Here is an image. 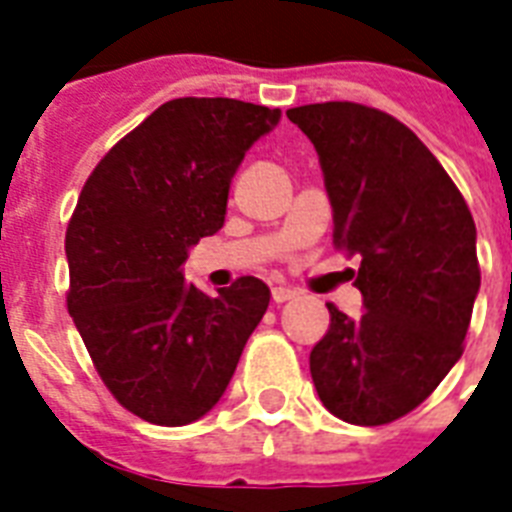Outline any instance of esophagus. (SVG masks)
Here are the masks:
<instances>
[{
  "instance_id": "obj_1",
  "label": "esophagus",
  "mask_w": 512,
  "mask_h": 512,
  "mask_svg": "<svg viewBox=\"0 0 512 512\" xmlns=\"http://www.w3.org/2000/svg\"><path fill=\"white\" fill-rule=\"evenodd\" d=\"M295 295H297V289L287 287V284H276V287L271 289L273 303H287V300H292Z\"/></svg>"
}]
</instances>
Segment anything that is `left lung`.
Wrapping results in <instances>:
<instances>
[{
  "label": "left lung",
  "instance_id": "obj_1",
  "mask_svg": "<svg viewBox=\"0 0 512 512\" xmlns=\"http://www.w3.org/2000/svg\"><path fill=\"white\" fill-rule=\"evenodd\" d=\"M319 151L335 231L358 255L366 311L329 303L311 350L321 404L350 425H388L438 388L465 350L481 287L476 223L428 146L380 108L329 100L287 111Z\"/></svg>",
  "mask_w": 512,
  "mask_h": 512
}]
</instances>
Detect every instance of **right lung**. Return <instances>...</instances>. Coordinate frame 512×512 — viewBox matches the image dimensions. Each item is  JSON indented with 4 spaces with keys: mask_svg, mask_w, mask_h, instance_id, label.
<instances>
[{
    "mask_svg": "<svg viewBox=\"0 0 512 512\" xmlns=\"http://www.w3.org/2000/svg\"><path fill=\"white\" fill-rule=\"evenodd\" d=\"M279 108L175 98L84 183L66 231L68 313L111 396L140 420L188 425L220 401L271 292L241 276L204 295L188 247L223 228L228 188Z\"/></svg>",
    "mask_w": 512,
    "mask_h": 512,
    "instance_id": "right-lung-1",
    "label": "right lung"
}]
</instances>
